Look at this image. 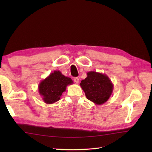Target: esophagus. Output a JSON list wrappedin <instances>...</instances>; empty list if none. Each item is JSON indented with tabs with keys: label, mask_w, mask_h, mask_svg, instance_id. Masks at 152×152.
Wrapping results in <instances>:
<instances>
[{
	"label": "esophagus",
	"mask_w": 152,
	"mask_h": 152,
	"mask_svg": "<svg viewBox=\"0 0 152 152\" xmlns=\"http://www.w3.org/2000/svg\"><path fill=\"white\" fill-rule=\"evenodd\" d=\"M74 82H76V83H78V82H79V78H78V77L74 78Z\"/></svg>",
	"instance_id": "esophagus-1"
}]
</instances>
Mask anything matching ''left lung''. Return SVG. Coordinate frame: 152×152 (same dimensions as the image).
<instances>
[{"label":"left lung","mask_w":152,"mask_h":152,"mask_svg":"<svg viewBox=\"0 0 152 152\" xmlns=\"http://www.w3.org/2000/svg\"><path fill=\"white\" fill-rule=\"evenodd\" d=\"M86 98L95 104L101 105L108 101L112 94L114 85L106 74L90 71L80 83Z\"/></svg>","instance_id":"1"}]
</instances>
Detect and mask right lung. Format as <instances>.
<instances>
[{
    "instance_id": "right-lung-1",
    "label": "right lung",
    "mask_w": 152,
    "mask_h": 152,
    "mask_svg": "<svg viewBox=\"0 0 152 152\" xmlns=\"http://www.w3.org/2000/svg\"><path fill=\"white\" fill-rule=\"evenodd\" d=\"M73 83L70 78L64 76L59 70H55L38 85V92L44 102L53 104L60 100L67 86Z\"/></svg>"
}]
</instances>
